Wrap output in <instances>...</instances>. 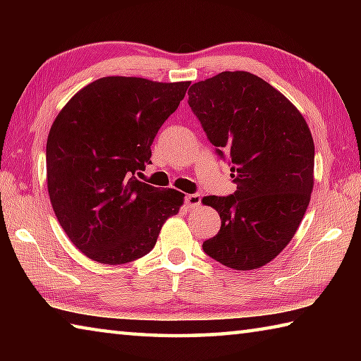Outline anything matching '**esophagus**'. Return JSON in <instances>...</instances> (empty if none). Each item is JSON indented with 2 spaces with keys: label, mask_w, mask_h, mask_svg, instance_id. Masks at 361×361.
I'll return each mask as SVG.
<instances>
[{
  "label": "esophagus",
  "mask_w": 361,
  "mask_h": 361,
  "mask_svg": "<svg viewBox=\"0 0 361 361\" xmlns=\"http://www.w3.org/2000/svg\"><path fill=\"white\" fill-rule=\"evenodd\" d=\"M185 204L189 209H194V207L200 205V195L199 194H188L185 195Z\"/></svg>",
  "instance_id": "1"
}]
</instances>
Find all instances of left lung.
<instances>
[{
  "label": "left lung",
  "mask_w": 361,
  "mask_h": 361,
  "mask_svg": "<svg viewBox=\"0 0 361 361\" xmlns=\"http://www.w3.org/2000/svg\"><path fill=\"white\" fill-rule=\"evenodd\" d=\"M216 154L229 162L234 194L202 202L221 228L204 252L235 271L267 264L288 245L310 202L314 140L285 95L247 71H223L188 90Z\"/></svg>",
  "instance_id": "1"
}]
</instances>
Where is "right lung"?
I'll return each mask as SVG.
<instances>
[{
	"mask_svg": "<svg viewBox=\"0 0 361 361\" xmlns=\"http://www.w3.org/2000/svg\"><path fill=\"white\" fill-rule=\"evenodd\" d=\"M186 82L108 76L85 85L54 121L46 145L52 209L76 248L102 264L149 253L183 204L176 189L137 180Z\"/></svg>",
	"mask_w": 361,
	"mask_h": 361,
	"instance_id": "right-lung-1",
	"label": "right lung"
}]
</instances>
